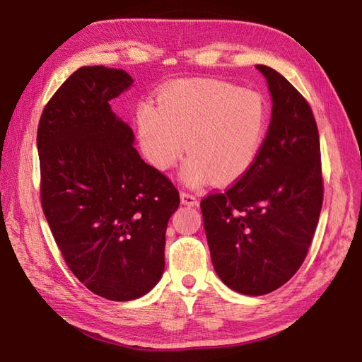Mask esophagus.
Masks as SVG:
<instances>
[{"label":"esophagus","mask_w":362,"mask_h":362,"mask_svg":"<svg viewBox=\"0 0 362 362\" xmlns=\"http://www.w3.org/2000/svg\"><path fill=\"white\" fill-rule=\"evenodd\" d=\"M180 202L183 206H189V207H194L198 206V199H196V196L192 193H187V192H182L180 193Z\"/></svg>","instance_id":"obj_1"}]
</instances>
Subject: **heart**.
Instances as JSON below:
<instances>
[{"mask_svg": "<svg viewBox=\"0 0 362 362\" xmlns=\"http://www.w3.org/2000/svg\"><path fill=\"white\" fill-rule=\"evenodd\" d=\"M266 122L259 93L212 78L169 82L156 95V107L142 104L136 112L141 150L153 168H174L187 139L189 156L180 170L187 187L240 180L258 158Z\"/></svg>", "mask_w": 362, "mask_h": 362, "instance_id": "1", "label": "heart"}]
</instances>
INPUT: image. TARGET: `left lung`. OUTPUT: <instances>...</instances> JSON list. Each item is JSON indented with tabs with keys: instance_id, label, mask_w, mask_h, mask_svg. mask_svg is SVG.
I'll list each match as a JSON object with an SVG mask.
<instances>
[{
	"instance_id": "left-lung-1",
	"label": "left lung",
	"mask_w": 362,
	"mask_h": 362,
	"mask_svg": "<svg viewBox=\"0 0 362 362\" xmlns=\"http://www.w3.org/2000/svg\"><path fill=\"white\" fill-rule=\"evenodd\" d=\"M266 77L272 117L252 169L201 201L214 269L245 296L285 285L304 262L323 204L320 136L308 103L277 71Z\"/></svg>"
}]
</instances>
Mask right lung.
Segmentation results:
<instances>
[{
    "instance_id": "right-lung-1",
    "label": "right lung",
    "mask_w": 362,
    "mask_h": 362,
    "mask_svg": "<svg viewBox=\"0 0 362 362\" xmlns=\"http://www.w3.org/2000/svg\"><path fill=\"white\" fill-rule=\"evenodd\" d=\"M127 71L82 66L52 96L37 127L41 201L72 274L91 293L133 300L158 284L166 228L180 204L166 175L141 158L110 101Z\"/></svg>"
}]
</instances>
